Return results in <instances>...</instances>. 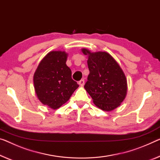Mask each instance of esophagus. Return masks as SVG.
<instances>
[{
	"label": "esophagus",
	"instance_id": "obj_1",
	"mask_svg": "<svg viewBox=\"0 0 160 160\" xmlns=\"http://www.w3.org/2000/svg\"><path fill=\"white\" fill-rule=\"evenodd\" d=\"M84 83H85V82H84V79H82V80H80L79 81V82H78V83H79V85L80 86H83L84 85Z\"/></svg>",
	"mask_w": 160,
	"mask_h": 160
}]
</instances>
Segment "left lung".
I'll return each mask as SVG.
<instances>
[{
    "mask_svg": "<svg viewBox=\"0 0 160 160\" xmlns=\"http://www.w3.org/2000/svg\"><path fill=\"white\" fill-rule=\"evenodd\" d=\"M82 52L88 56L89 74L84 85L94 104L104 111L119 107L126 97L127 85L124 72L112 56L107 52Z\"/></svg>",
    "mask_w": 160,
    "mask_h": 160,
    "instance_id": "obj_1",
    "label": "left lung"
}]
</instances>
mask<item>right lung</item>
<instances>
[{"label":"right lung","instance_id":"1","mask_svg":"<svg viewBox=\"0 0 160 160\" xmlns=\"http://www.w3.org/2000/svg\"><path fill=\"white\" fill-rule=\"evenodd\" d=\"M67 53L51 51L39 63L33 77L35 92L42 104L51 109L59 108L78 87L66 64Z\"/></svg>","mask_w":160,"mask_h":160}]
</instances>
